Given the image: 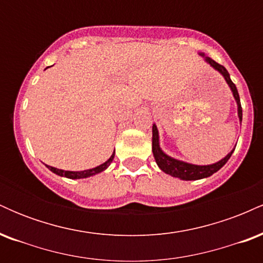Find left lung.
<instances>
[{
	"instance_id": "left-lung-1",
	"label": "left lung",
	"mask_w": 263,
	"mask_h": 263,
	"mask_svg": "<svg viewBox=\"0 0 263 263\" xmlns=\"http://www.w3.org/2000/svg\"><path fill=\"white\" fill-rule=\"evenodd\" d=\"M200 55L204 57L203 53H200ZM205 62L208 64H210L213 66L215 70H218L222 77L225 78L226 83L228 85L230 86L232 95H234L235 100L237 102V115L240 121H242V107H241V102H240V96H238L236 85L232 83L230 79V75H229L228 70L224 68L222 65H220L219 63H216L215 60H213L209 57H205ZM152 152L153 156H155V159L158 164V167L164 172V173L170 174L172 177L179 178V179L183 180H198V179H203V178H208L210 176H213L214 173H216L220 168L224 167V164L226 162L230 159V157L234 152V149L229 153L225 158H222L221 161L214 163V164H209V165H195V164H190V163L186 162H182L178 161V159L172 158V157L167 156L164 152L159 147V136H158V129H157V126L153 125L152 127Z\"/></svg>"
}]
</instances>
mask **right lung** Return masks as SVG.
Segmentation results:
<instances>
[{
    "mask_svg": "<svg viewBox=\"0 0 263 263\" xmlns=\"http://www.w3.org/2000/svg\"><path fill=\"white\" fill-rule=\"evenodd\" d=\"M114 157H115V152H114V155L111 156L106 162L102 163V164H100V165H98V167L92 168V170H87V171H81V172L63 171V170H58V168L50 167V165H47V168H48V170L52 171L53 173L58 174V176H60V177H66V178H69V179H81V178H87V177L95 176V174H98V173H101L102 171L106 170L108 165L111 164Z\"/></svg>",
    "mask_w": 263,
    "mask_h": 263,
    "instance_id": "add662e5",
    "label": "right lung"
}]
</instances>
